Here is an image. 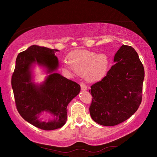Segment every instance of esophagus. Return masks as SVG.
Here are the masks:
<instances>
[{
    "mask_svg": "<svg viewBox=\"0 0 157 157\" xmlns=\"http://www.w3.org/2000/svg\"><path fill=\"white\" fill-rule=\"evenodd\" d=\"M80 87H81L82 90H83V91H85L87 90V86H86L84 83H83V82H80Z\"/></svg>",
    "mask_w": 157,
    "mask_h": 157,
    "instance_id": "1",
    "label": "esophagus"
}]
</instances>
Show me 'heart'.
<instances>
[{
  "label": "heart",
  "mask_w": 157,
  "mask_h": 157,
  "mask_svg": "<svg viewBox=\"0 0 157 157\" xmlns=\"http://www.w3.org/2000/svg\"><path fill=\"white\" fill-rule=\"evenodd\" d=\"M65 67L78 73H84V78L90 82L101 79L107 71L109 60L104 54L97 55L90 51H81L73 53L69 56Z\"/></svg>",
  "instance_id": "obj_1"
}]
</instances>
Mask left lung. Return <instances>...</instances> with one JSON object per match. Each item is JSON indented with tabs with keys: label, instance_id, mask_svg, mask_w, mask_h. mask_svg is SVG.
Masks as SVG:
<instances>
[{
	"label": "left lung",
	"instance_id": "obj_1",
	"mask_svg": "<svg viewBox=\"0 0 157 157\" xmlns=\"http://www.w3.org/2000/svg\"><path fill=\"white\" fill-rule=\"evenodd\" d=\"M107 74L91 86L92 119L100 125L113 126L129 119L142 102L144 69L138 53L122 45Z\"/></svg>",
	"mask_w": 157,
	"mask_h": 157
}]
</instances>
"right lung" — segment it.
<instances>
[{
	"label": "right lung",
	"mask_w": 157,
	"mask_h": 157,
	"mask_svg": "<svg viewBox=\"0 0 157 157\" xmlns=\"http://www.w3.org/2000/svg\"><path fill=\"white\" fill-rule=\"evenodd\" d=\"M58 50L32 45L19 53L12 75L11 86L16 107L26 121L44 130L61 128L67 118V105L80 92V86L54 73L59 66L55 53ZM44 66L50 75L40 85L32 80L31 67L33 64ZM53 116L48 122L39 119L42 114Z\"/></svg>",
	"instance_id": "add662e5"
}]
</instances>
